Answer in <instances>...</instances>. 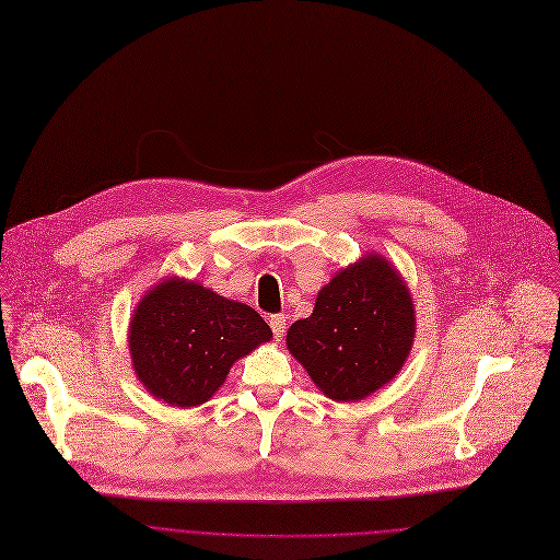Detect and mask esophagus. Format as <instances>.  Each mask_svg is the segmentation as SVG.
<instances>
[{"instance_id":"esophagus-1","label":"esophagus","mask_w":560,"mask_h":560,"mask_svg":"<svg viewBox=\"0 0 560 560\" xmlns=\"http://www.w3.org/2000/svg\"><path fill=\"white\" fill-rule=\"evenodd\" d=\"M285 319H288L285 315H275V317L270 319V328H272L277 341H281V337H283V332H285Z\"/></svg>"}]
</instances>
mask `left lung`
Returning <instances> with one entry per match:
<instances>
[{
    "label": "left lung",
    "mask_w": 560,
    "mask_h": 560,
    "mask_svg": "<svg viewBox=\"0 0 560 560\" xmlns=\"http://www.w3.org/2000/svg\"><path fill=\"white\" fill-rule=\"evenodd\" d=\"M416 311L404 279L380 254L337 272L311 317L288 328V350L335 401H360L388 384L413 348Z\"/></svg>",
    "instance_id": "obj_1"
}]
</instances>
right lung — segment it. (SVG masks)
<instances>
[{
    "label": "right lung",
    "mask_w": 560,
    "mask_h": 560,
    "mask_svg": "<svg viewBox=\"0 0 560 560\" xmlns=\"http://www.w3.org/2000/svg\"><path fill=\"white\" fill-rule=\"evenodd\" d=\"M270 339L257 311L178 277L147 290L129 324L136 377L156 399L180 409L206 404L232 364Z\"/></svg>",
    "instance_id": "add662e5"
}]
</instances>
